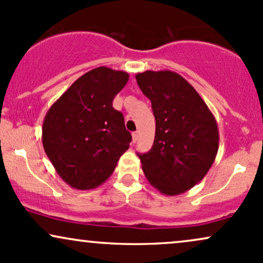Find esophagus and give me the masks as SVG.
Listing matches in <instances>:
<instances>
[{"mask_svg": "<svg viewBox=\"0 0 263 263\" xmlns=\"http://www.w3.org/2000/svg\"><path fill=\"white\" fill-rule=\"evenodd\" d=\"M137 140H138V134H137V132H134V134H132V142L136 143Z\"/></svg>", "mask_w": 263, "mask_h": 263, "instance_id": "1", "label": "esophagus"}]
</instances>
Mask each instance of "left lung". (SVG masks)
I'll return each mask as SVG.
<instances>
[{"instance_id": "8db88e82", "label": "left lung", "mask_w": 263, "mask_h": 263, "mask_svg": "<svg viewBox=\"0 0 263 263\" xmlns=\"http://www.w3.org/2000/svg\"><path fill=\"white\" fill-rule=\"evenodd\" d=\"M136 80L156 118L153 147L137 154L142 170L160 194H183L204 178L216 159V119L195 88L176 72L145 71L136 74Z\"/></svg>"}]
</instances>
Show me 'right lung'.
<instances>
[{
    "label": "right lung",
    "mask_w": 263,
    "mask_h": 263,
    "mask_svg": "<svg viewBox=\"0 0 263 263\" xmlns=\"http://www.w3.org/2000/svg\"><path fill=\"white\" fill-rule=\"evenodd\" d=\"M128 73L97 67L72 83L52 104L43 122L44 151L71 187L91 190L114 173L128 149L131 134L112 107Z\"/></svg>",
    "instance_id": "1"
}]
</instances>
